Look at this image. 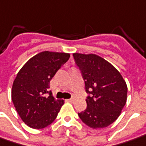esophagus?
<instances>
[{
    "label": "esophagus",
    "mask_w": 146,
    "mask_h": 146,
    "mask_svg": "<svg viewBox=\"0 0 146 146\" xmlns=\"http://www.w3.org/2000/svg\"><path fill=\"white\" fill-rule=\"evenodd\" d=\"M66 101H67V102H73V98H70V99H67Z\"/></svg>",
    "instance_id": "1"
}]
</instances>
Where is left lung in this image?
Masks as SVG:
<instances>
[{
	"mask_svg": "<svg viewBox=\"0 0 146 146\" xmlns=\"http://www.w3.org/2000/svg\"><path fill=\"white\" fill-rule=\"evenodd\" d=\"M90 95L87 108L78 113L86 125L93 129L109 126L117 119L127 100V86L119 71L96 54L73 53Z\"/></svg>",
	"mask_w": 146,
	"mask_h": 146,
	"instance_id": "left-lung-1",
	"label": "left lung"
}]
</instances>
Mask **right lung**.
<instances>
[{"mask_svg":"<svg viewBox=\"0 0 146 146\" xmlns=\"http://www.w3.org/2000/svg\"><path fill=\"white\" fill-rule=\"evenodd\" d=\"M65 52L44 51L33 56L20 69L12 87V101L28 126L43 129L53 122L64 100H56L49 82L69 59Z\"/></svg>","mask_w":146,"mask_h":146,"instance_id":"add662e5","label":"right lung"}]
</instances>
